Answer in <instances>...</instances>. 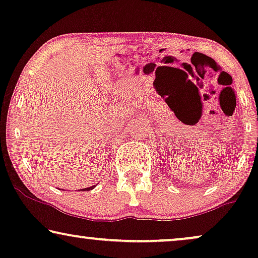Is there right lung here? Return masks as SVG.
<instances>
[{"instance_id": "right-lung-1", "label": "right lung", "mask_w": 258, "mask_h": 258, "mask_svg": "<svg viewBox=\"0 0 258 258\" xmlns=\"http://www.w3.org/2000/svg\"><path fill=\"white\" fill-rule=\"evenodd\" d=\"M95 186H96V185L89 186V188H86V189H82V190H83V191H88V190H91V189H94V188H95Z\"/></svg>"}]
</instances>
